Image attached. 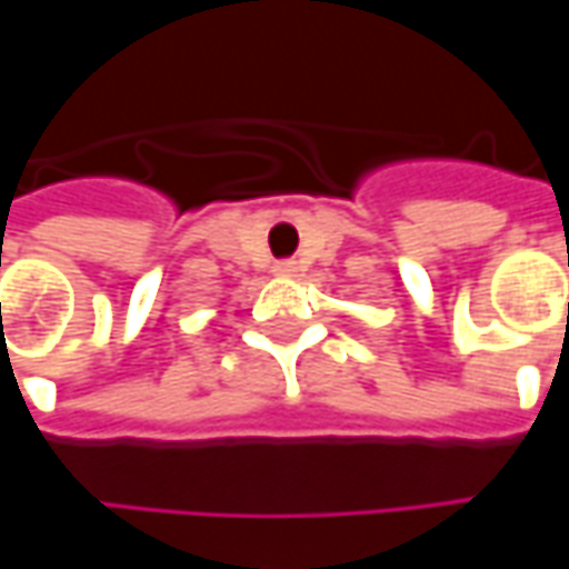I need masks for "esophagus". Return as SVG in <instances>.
Wrapping results in <instances>:
<instances>
[{"label":"esophagus","instance_id":"esophagus-1","mask_svg":"<svg viewBox=\"0 0 569 569\" xmlns=\"http://www.w3.org/2000/svg\"><path fill=\"white\" fill-rule=\"evenodd\" d=\"M278 278H295L297 272H300V266H297L295 259H284V262H274V269H272Z\"/></svg>","mask_w":569,"mask_h":569}]
</instances>
